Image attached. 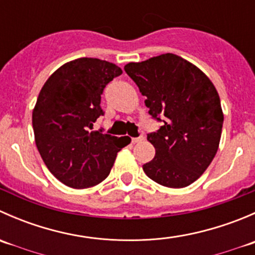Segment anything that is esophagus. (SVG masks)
I'll return each instance as SVG.
<instances>
[{"mask_svg": "<svg viewBox=\"0 0 255 255\" xmlns=\"http://www.w3.org/2000/svg\"><path fill=\"white\" fill-rule=\"evenodd\" d=\"M143 139H144V137H143V135H139V137H137V138H132V143H133V144H135V143H139V142H142Z\"/></svg>", "mask_w": 255, "mask_h": 255, "instance_id": "34e87169", "label": "esophagus"}]
</instances>
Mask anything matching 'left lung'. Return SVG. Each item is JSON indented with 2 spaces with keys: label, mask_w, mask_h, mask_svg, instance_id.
Segmentation results:
<instances>
[{
  "label": "left lung",
  "mask_w": 255,
  "mask_h": 255,
  "mask_svg": "<svg viewBox=\"0 0 255 255\" xmlns=\"http://www.w3.org/2000/svg\"><path fill=\"white\" fill-rule=\"evenodd\" d=\"M126 73L137 84L149 113L163 126L148 134L155 155L143 170L153 181L181 189L196 181L215 158L222 133L220 96L196 65L166 53L128 63Z\"/></svg>",
  "instance_id": "8db88e82"
}]
</instances>
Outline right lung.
Here are the masks:
<instances>
[{"label":"right lung","instance_id":"obj_1","mask_svg":"<svg viewBox=\"0 0 255 255\" xmlns=\"http://www.w3.org/2000/svg\"><path fill=\"white\" fill-rule=\"evenodd\" d=\"M121 74L106 60L79 58L56 69L40 90L32 113L35 145L49 171L66 186L86 189L104 181L128 144L92 130L104 115V89Z\"/></svg>","mask_w":255,"mask_h":255}]
</instances>
